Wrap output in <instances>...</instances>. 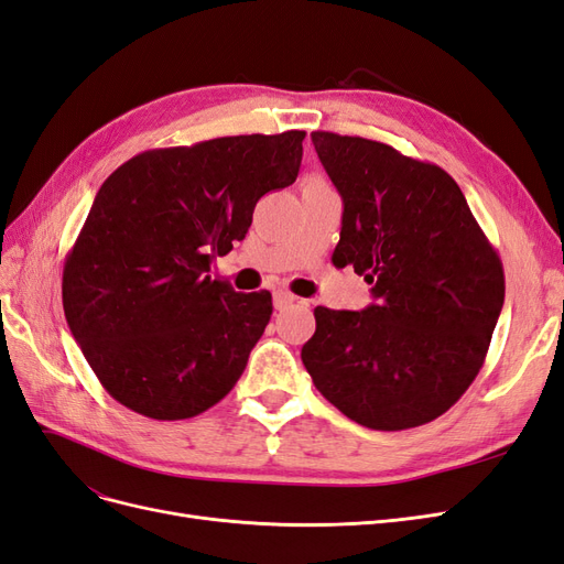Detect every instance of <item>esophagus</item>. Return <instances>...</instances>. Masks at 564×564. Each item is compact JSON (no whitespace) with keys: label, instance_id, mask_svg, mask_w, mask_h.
I'll use <instances>...</instances> for the list:
<instances>
[{"label":"esophagus","instance_id":"34e87169","mask_svg":"<svg viewBox=\"0 0 564 564\" xmlns=\"http://www.w3.org/2000/svg\"><path fill=\"white\" fill-rule=\"evenodd\" d=\"M294 301H299V299L294 294H289V292H275V296H272V303H275L278 311L289 308V305H292Z\"/></svg>","mask_w":564,"mask_h":564}]
</instances>
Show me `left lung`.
Returning a JSON list of instances; mask_svg holds the SVG:
<instances>
[{
  "label": "left lung",
  "mask_w": 564,
  "mask_h": 564,
  "mask_svg": "<svg viewBox=\"0 0 564 564\" xmlns=\"http://www.w3.org/2000/svg\"><path fill=\"white\" fill-rule=\"evenodd\" d=\"M344 199L334 265L371 284L365 311L315 308L301 360L338 412L371 431L442 416L480 371L503 308V265L456 181L360 135L313 131Z\"/></svg>",
  "instance_id": "left-lung-1"
}]
</instances>
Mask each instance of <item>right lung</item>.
<instances>
[{
    "label": "right lung",
    "instance_id": "right-lung-1",
    "mask_svg": "<svg viewBox=\"0 0 564 564\" xmlns=\"http://www.w3.org/2000/svg\"><path fill=\"white\" fill-rule=\"evenodd\" d=\"M305 131L148 150L106 178L63 268V311L131 412L193 419L224 400L272 315L270 292L212 280L256 202L299 176Z\"/></svg>",
    "mask_w": 564,
    "mask_h": 564
}]
</instances>
